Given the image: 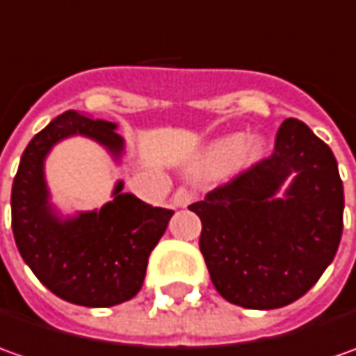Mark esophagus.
I'll use <instances>...</instances> for the list:
<instances>
[{"label": "esophagus", "mask_w": 356, "mask_h": 356, "mask_svg": "<svg viewBox=\"0 0 356 356\" xmlns=\"http://www.w3.org/2000/svg\"><path fill=\"white\" fill-rule=\"evenodd\" d=\"M172 202H174L176 208H186L188 204L194 202V194H192L190 190H186V188H178L176 194H174V198H172Z\"/></svg>", "instance_id": "1"}]
</instances>
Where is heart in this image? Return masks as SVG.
Masks as SVG:
<instances>
[{"label":"heart","mask_w":356,"mask_h":356,"mask_svg":"<svg viewBox=\"0 0 356 356\" xmlns=\"http://www.w3.org/2000/svg\"><path fill=\"white\" fill-rule=\"evenodd\" d=\"M259 152H261V144H245V138L241 134H234V136H227L224 140L213 144L210 158L213 162H232L239 156L243 160H253L259 156Z\"/></svg>","instance_id":"1"}]
</instances>
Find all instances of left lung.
I'll return each mask as SVG.
<instances>
[{"mask_svg": "<svg viewBox=\"0 0 356 356\" xmlns=\"http://www.w3.org/2000/svg\"><path fill=\"white\" fill-rule=\"evenodd\" d=\"M343 208L331 148L297 118L281 122L271 156L188 206L202 220L200 252L213 287L245 309L285 307L307 293L335 257Z\"/></svg>", "mask_w": 356, "mask_h": 356, "instance_id": "left-lung-1", "label": "left lung"}]
</instances>
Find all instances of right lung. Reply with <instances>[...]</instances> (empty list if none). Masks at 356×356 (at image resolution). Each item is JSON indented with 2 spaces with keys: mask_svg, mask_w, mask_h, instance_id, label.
<instances>
[{
  "mask_svg": "<svg viewBox=\"0 0 356 356\" xmlns=\"http://www.w3.org/2000/svg\"><path fill=\"white\" fill-rule=\"evenodd\" d=\"M83 134L115 158L124 140L115 122L67 111L37 132L21 154L11 188V227L21 257L49 291L83 307H113L143 287L148 255L166 232L172 210L154 208L118 182L101 210L61 220L49 204L43 160L51 146Z\"/></svg>",
  "mask_w": 356,
  "mask_h": 356,
  "instance_id": "1",
  "label": "right lung"
}]
</instances>
